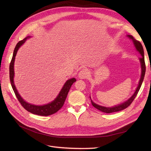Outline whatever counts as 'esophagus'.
<instances>
[{
  "label": "esophagus",
  "instance_id": "obj_1",
  "mask_svg": "<svg viewBox=\"0 0 151 151\" xmlns=\"http://www.w3.org/2000/svg\"><path fill=\"white\" fill-rule=\"evenodd\" d=\"M89 71L86 69V68H83V70H81L79 74V77L81 79H85L87 78L89 76Z\"/></svg>",
  "mask_w": 151,
  "mask_h": 151
}]
</instances>
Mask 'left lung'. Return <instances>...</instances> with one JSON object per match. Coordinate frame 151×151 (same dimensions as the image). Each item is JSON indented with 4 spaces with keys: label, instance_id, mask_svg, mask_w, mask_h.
Masks as SVG:
<instances>
[{
    "label": "left lung",
    "instance_id": "1",
    "mask_svg": "<svg viewBox=\"0 0 151 151\" xmlns=\"http://www.w3.org/2000/svg\"><path fill=\"white\" fill-rule=\"evenodd\" d=\"M128 36H129V37L130 39H132V41H133V42L134 43V45H135V47L137 50L138 52H139V53L141 55V57L140 58V63H141L142 74H141V77H140V79L139 83V86L137 87V88L135 92L133 94V96H132L129 100H127V101L125 103L120 104L119 105H118V106H115L114 107L109 108V107H104V106H99V105L94 103L91 99V103H92L93 106L94 108L99 109V111H101L104 112V113H113V112L120 111L123 110V109L127 108V107H129L130 105L131 104V103L133 102L134 99L137 96V95L138 92L139 91V89L140 88L142 84V82H143V80H144V76H145V60H144V52L143 47H142V45L141 43L139 42V41L135 40L134 38V36H132L131 35H128ZM90 98H91V97H90Z\"/></svg>",
    "mask_w": 151,
    "mask_h": 151
}]
</instances>
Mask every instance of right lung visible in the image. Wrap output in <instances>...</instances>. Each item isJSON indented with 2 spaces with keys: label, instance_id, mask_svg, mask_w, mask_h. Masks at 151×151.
<instances>
[{
  "label": "right lung",
  "instance_id": "1",
  "mask_svg": "<svg viewBox=\"0 0 151 151\" xmlns=\"http://www.w3.org/2000/svg\"><path fill=\"white\" fill-rule=\"evenodd\" d=\"M28 38H29V36H28L27 38H25L22 40L19 41V42L17 43L14 50L12 58L9 65V77L11 84L18 101H19L22 107L25 109H26L27 111L33 114H35V115H38L40 116L51 115L52 114L57 112L59 109L63 106V105L64 104V102L66 99V98L67 96L68 91H69L70 89V87L72 85V84L76 81V79L75 78H72L71 79L68 80L64 84V86H63L58 96L52 103L45 105H43V106H36V105L29 104L25 102L20 96L19 93H18L17 89H16L14 84V63L15 57L18 49H19V48L21 45L24 43L26 40Z\"/></svg>",
  "mask_w": 151,
  "mask_h": 151
}]
</instances>
